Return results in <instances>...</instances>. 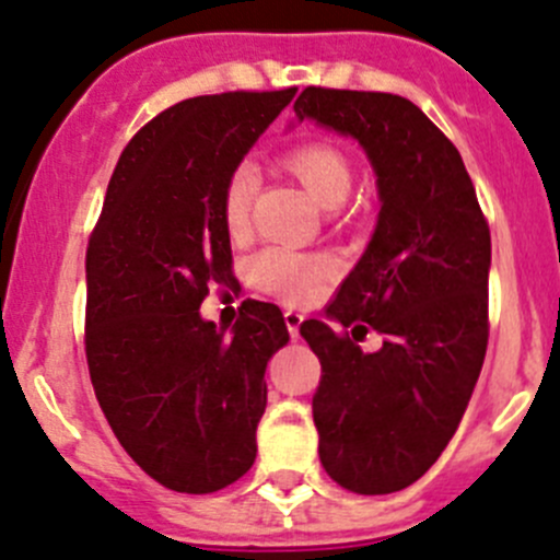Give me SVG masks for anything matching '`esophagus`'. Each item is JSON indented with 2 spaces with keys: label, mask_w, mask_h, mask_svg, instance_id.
Masks as SVG:
<instances>
[{
  "label": "esophagus",
  "mask_w": 560,
  "mask_h": 560,
  "mask_svg": "<svg viewBox=\"0 0 560 560\" xmlns=\"http://www.w3.org/2000/svg\"><path fill=\"white\" fill-rule=\"evenodd\" d=\"M284 323H287V331H290L292 339L301 337V323H304V315H301V312L287 310L284 312Z\"/></svg>",
  "instance_id": "esophagus-1"
}]
</instances>
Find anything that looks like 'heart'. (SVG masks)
<instances>
[{
    "label": "heart",
    "instance_id": "b5f03b06",
    "mask_svg": "<svg viewBox=\"0 0 560 560\" xmlns=\"http://www.w3.org/2000/svg\"><path fill=\"white\" fill-rule=\"evenodd\" d=\"M284 165L304 182L306 190L323 207H337L351 192V160L326 140H306V143L292 145L284 154ZM256 190H259V179H256V171L250 165H237L229 174L226 185H223V223H226L232 237H240L250 229V209H254ZM331 273V256L304 254V250H292L284 245L259 250L250 262L254 284L268 295L281 298L287 304L312 301Z\"/></svg>",
    "mask_w": 560,
    "mask_h": 560
}]
</instances>
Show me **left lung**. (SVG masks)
Returning <instances> with one entry per match:
<instances>
[{
    "instance_id": "left-lung-1",
    "label": "left lung",
    "mask_w": 560,
    "mask_h": 560,
    "mask_svg": "<svg viewBox=\"0 0 560 560\" xmlns=\"http://www.w3.org/2000/svg\"><path fill=\"white\" fill-rule=\"evenodd\" d=\"M295 115L351 135L378 176L368 250L323 320L301 323L320 359L312 398L320 462L357 494L431 469L462 422L489 342L492 237L462 154L409 98L310 85ZM368 330L385 337L361 351Z\"/></svg>"
}]
</instances>
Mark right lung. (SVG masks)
Listing matches in <instances>:
<instances>
[{
	"label": "right lung",
	"mask_w": 560,
	"mask_h": 560,
	"mask_svg": "<svg viewBox=\"0 0 560 560\" xmlns=\"http://www.w3.org/2000/svg\"><path fill=\"white\" fill-rule=\"evenodd\" d=\"M292 96L232 91L162 109L124 149L88 240L98 406L132 462L174 492L226 489L256 458L265 368L290 339L284 315L243 301L226 334L198 306L234 281L223 185Z\"/></svg>",
	"instance_id": "add662e5"
}]
</instances>
